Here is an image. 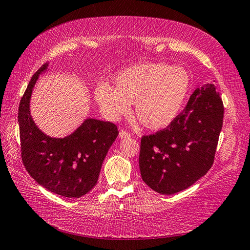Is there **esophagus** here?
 <instances>
[{
    "label": "esophagus",
    "instance_id": "esophagus-1",
    "mask_svg": "<svg viewBox=\"0 0 250 250\" xmlns=\"http://www.w3.org/2000/svg\"><path fill=\"white\" fill-rule=\"evenodd\" d=\"M131 134L129 133V132H126L125 130H120L119 132V137L120 139H126V137H130Z\"/></svg>",
    "mask_w": 250,
    "mask_h": 250
}]
</instances>
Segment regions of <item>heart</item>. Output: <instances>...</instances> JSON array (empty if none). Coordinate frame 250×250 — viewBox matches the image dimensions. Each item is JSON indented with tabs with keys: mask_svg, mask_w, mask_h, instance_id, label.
I'll return each instance as SVG.
<instances>
[{
	"mask_svg": "<svg viewBox=\"0 0 250 250\" xmlns=\"http://www.w3.org/2000/svg\"><path fill=\"white\" fill-rule=\"evenodd\" d=\"M115 88L102 83L95 89V100L108 120L116 121L130 113L151 130L171 125L182 110L191 88V75L180 65L145 62L126 67L115 77Z\"/></svg>",
	"mask_w": 250,
	"mask_h": 250,
	"instance_id": "b5f03b06",
	"label": "heart"
}]
</instances>
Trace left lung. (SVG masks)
<instances>
[{
	"label": "left lung",
	"mask_w": 250,
	"mask_h": 250,
	"mask_svg": "<svg viewBox=\"0 0 250 250\" xmlns=\"http://www.w3.org/2000/svg\"><path fill=\"white\" fill-rule=\"evenodd\" d=\"M224 121L216 87L194 90L187 105L166 129L141 140L140 169L147 186L162 194L189 188L209 171Z\"/></svg>",
	"instance_id": "obj_1"
}]
</instances>
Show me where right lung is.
Segmentation results:
<instances>
[{"instance_id": "1", "label": "right lung", "mask_w": 250, "mask_h": 250, "mask_svg": "<svg viewBox=\"0 0 250 250\" xmlns=\"http://www.w3.org/2000/svg\"><path fill=\"white\" fill-rule=\"evenodd\" d=\"M45 63L37 71L21 98L18 110L21 158L26 171L37 184L65 198H81L98 183L107 151L118 136L113 122L88 118L63 139L43 133L30 113V100Z\"/></svg>"}]
</instances>
